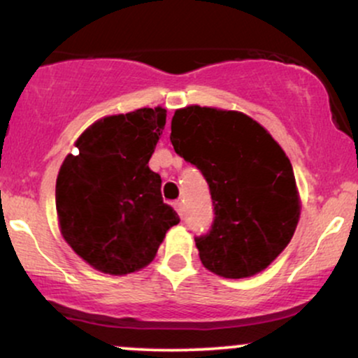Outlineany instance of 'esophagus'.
Wrapping results in <instances>:
<instances>
[{
	"label": "esophagus",
	"mask_w": 358,
	"mask_h": 358,
	"mask_svg": "<svg viewBox=\"0 0 358 358\" xmlns=\"http://www.w3.org/2000/svg\"><path fill=\"white\" fill-rule=\"evenodd\" d=\"M173 207H175V210L178 212V215L183 217V202H182V200H176V202H173Z\"/></svg>",
	"instance_id": "esophagus-1"
}]
</instances>
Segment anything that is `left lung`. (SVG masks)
<instances>
[{"mask_svg": "<svg viewBox=\"0 0 358 358\" xmlns=\"http://www.w3.org/2000/svg\"><path fill=\"white\" fill-rule=\"evenodd\" d=\"M170 141L210 188L215 217L195 237L202 264L231 279L268 268L299 220L296 180L281 146L245 114L200 106L176 110Z\"/></svg>", "mask_w": 358, "mask_h": 358, "instance_id": "obj_1", "label": "left lung"}]
</instances>
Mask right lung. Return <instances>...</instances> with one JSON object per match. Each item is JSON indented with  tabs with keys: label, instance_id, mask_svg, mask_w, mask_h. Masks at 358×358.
<instances>
[{
	"label": "right lung",
	"instance_id": "right-lung-1",
	"mask_svg": "<svg viewBox=\"0 0 358 358\" xmlns=\"http://www.w3.org/2000/svg\"><path fill=\"white\" fill-rule=\"evenodd\" d=\"M166 124V109L108 116L76 141L55 187L60 231L92 268L122 276L145 268L180 222L163 203L162 178L148 162Z\"/></svg>",
	"mask_w": 358,
	"mask_h": 358
}]
</instances>
